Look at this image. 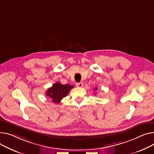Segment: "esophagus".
Returning a JSON list of instances; mask_svg holds the SVG:
<instances>
[{"label":"esophagus","instance_id":"1","mask_svg":"<svg viewBox=\"0 0 154 154\" xmlns=\"http://www.w3.org/2000/svg\"><path fill=\"white\" fill-rule=\"evenodd\" d=\"M76 85L78 87H83V84L82 82H78V83H76Z\"/></svg>","mask_w":154,"mask_h":154}]
</instances>
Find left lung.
Wrapping results in <instances>:
<instances>
[{"instance_id": "8db88e82", "label": "left lung", "mask_w": 154, "mask_h": 154, "mask_svg": "<svg viewBox=\"0 0 154 154\" xmlns=\"http://www.w3.org/2000/svg\"><path fill=\"white\" fill-rule=\"evenodd\" d=\"M97 88H95V90H97Z\"/></svg>"}]
</instances>
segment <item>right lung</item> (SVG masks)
<instances>
[{"label":"right lung","instance_id":"1","mask_svg":"<svg viewBox=\"0 0 154 154\" xmlns=\"http://www.w3.org/2000/svg\"><path fill=\"white\" fill-rule=\"evenodd\" d=\"M72 88H74L73 85L69 84L63 85L59 82H56L48 89L46 94L54 103H59L61 100L67 95L69 92Z\"/></svg>","mask_w":154,"mask_h":154}]
</instances>
